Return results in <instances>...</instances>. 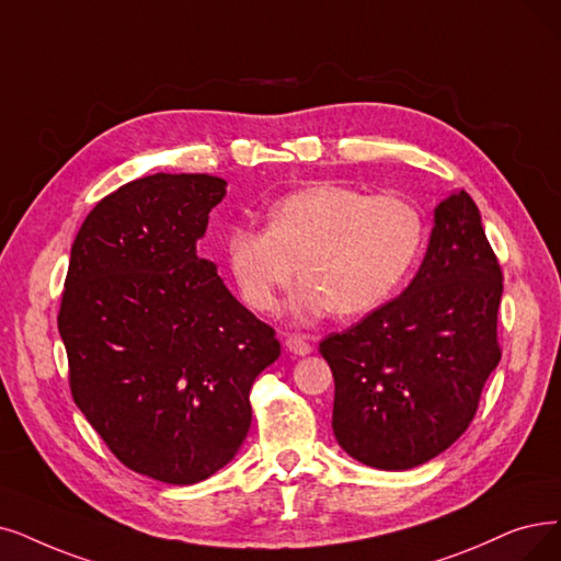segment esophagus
Wrapping results in <instances>:
<instances>
[{
    "label": "esophagus",
    "instance_id": "obj_1",
    "mask_svg": "<svg viewBox=\"0 0 561 561\" xmlns=\"http://www.w3.org/2000/svg\"><path fill=\"white\" fill-rule=\"evenodd\" d=\"M285 347H287L289 354H295V356H306V354L312 352L310 343L306 339H301V335H297V333L295 335H285Z\"/></svg>",
    "mask_w": 561,
    "mask_h": 561
}]
</instances>
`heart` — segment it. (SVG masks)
<instances>
[{"label": "heart", "mask_w": 561, "mask_h": 561, "mask_svg": "<svg viewBox=\"0 0 561 561\" xmlns=\"http://www.w3.org/2000/svg\"><path fill=\"white\" fill-rule=\"evenodd\" d=\"M421 239V214L405 199L318 184L278 197L266 228H226L220 251L241 299L257 312L280 308L299 268L293 310L316 320L333 308L356 316L382 304L410 272Z\"/></svg>", "instance_id": "1"}]
</instances>
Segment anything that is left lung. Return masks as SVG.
<instances>
[{"label":"left lung","instance_id":"8db88e82","mask_svg":"<svg viewBox=\"0 0 561 561\" xmlns=\"http://www.w3.org/2000/svg\"><path fill=\"white\" fill-rule=\"evenodd\" d=\"M502 268L465 191L433 211L423 262L400 297L320 343L331 428L354 460L402 472L439 456L474 419L500 364Z\"/></svg>","mask_w":561,"mask_h":561}]
</instances>
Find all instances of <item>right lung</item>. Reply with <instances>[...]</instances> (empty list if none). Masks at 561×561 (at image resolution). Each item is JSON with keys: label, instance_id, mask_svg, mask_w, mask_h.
<instances>
[{"label": "right lung", "instance_id": "1", "mask_svg": "<svg viewBox=\"0 0 561 561\" xmlns=\"http://www.w3.org/2000/svg\"><path fill=\"white\" fill-rule=\"evenodd\" d=\"M228 193L211 174H149L103 197L73 241L59 308L71 393L133 472L191 485L251 428V387L280 356L274 329L197 255Z\"/></svg>", "mask_w": 561, "mask_h": 561}]
</instances>
